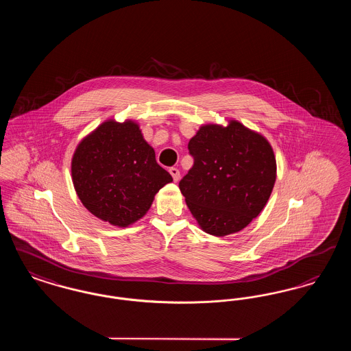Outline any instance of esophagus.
<instances>
[{"mask_svg": "<svg viewBox=\"0 0 351 351\" xmlns=\"http://www.w3.org/2000/svg\"><path fill=\"white\" fill-rule=\"evenodd\" d=\"M169 173L173 178V182H179L180 180V171L178 168H169Z\"/></svg>", "mask_w": 351, "mask_h": 351, "instance_id": "esophagus-1", "label": "esophagus"}]
</instances>
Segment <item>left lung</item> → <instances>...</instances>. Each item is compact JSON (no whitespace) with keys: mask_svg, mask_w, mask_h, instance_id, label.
<instances>
[{"mask_svg":"<svg viewBox=\"0 0 351 351\" xmlns=\"http://www.w3.org/2000/svg\"><path fill=\"white\" fill-rule=\"evenodd\" d=\"M193 166L179 183L202 232L225 237L245 229L266 206L276 180L267 139L237 119L205 123L191 138Z\"/></svg>","mask_w":351,"mask_h":351,"instance_id":"obj_1","label":"left lung"}]
</instances>
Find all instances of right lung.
<instances>
[{
    "label": "right lung",
    "mask_w": 351,
    "mask_h": 351,
    "mask_svg": "<svg viewBox=\"0 0 351 351\" xmlns=\"http://www.w3.org/2000/svg\"><path fill=\"white\" fill-rule=\"evenodd\" d=\"M72 183L84 206L113 226L143 217L172 176L133 119H106L84 136L71 162Z\"/></svg>",
    "instance_id": "right-lung-1"
}]
</instances>
